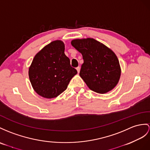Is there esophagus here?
I'll use <instances>...</instances> for the list:
<instances>
[{"instance_id":"1","label":"esophagus","mask_w":150,"mask_h":150,"mask_svg":"<svg viewBox=\"0 0 150 150\" xmlns=\"http://www.w3.org/2000/svg\"><path fill=\"white\" fill-rule=\"evenodd\" d=\"M76 70H77L78 72L79 73V71H80V67H78L77 68H76Z\"/></svg>"}]
</instances>
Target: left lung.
Wrapping results in <instances>:
<instances>
[{"instance_id":"obj_1","label":"left lung","mask_w":150,"mask_h":150,"mask_svg":"<svg viewBox=\"0 0 150 150\" xmlns=\"http://www.w3.org/2000/svg\"><path fill=\"white\" fill-rule=\"evenodd\" d=\"M72 46L82 54L79 76L90 90L105 93L117 85L121 68L117 57L103 43L92 38L74 39Z\"/></svg>"}]
</instances>
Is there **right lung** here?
<instances>
[{
    "label": "right lung",
    "mask_w": 150,
    "mask_h": 150,
    "mask_svg": "<svg viewBox=\"0 0 150 150\" xmlns=\"http://www.w3.org/2000/svg\"><path fill=\"white\" fill-rule=\"evenodd\" d=\"M64 50V43L57 40L44 47L33 59L28 69L29 79L40 96L57 97L67 89L71 79L77 74Z\"/></svg>",
    "instance_id": "right-lung-1"
}]
</instances>
